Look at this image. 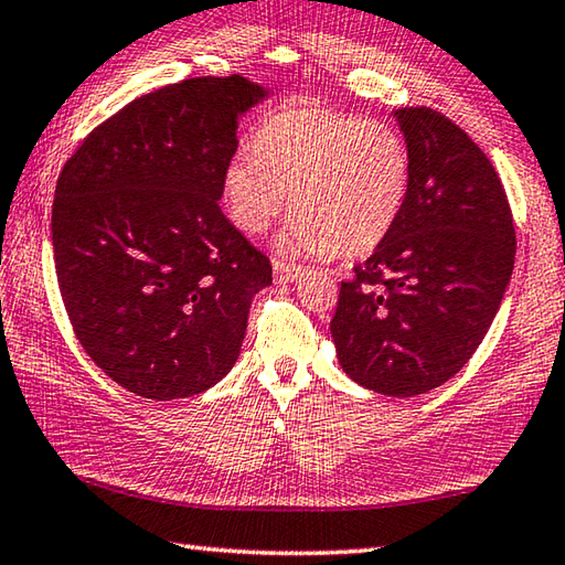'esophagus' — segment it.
<instances>
[{
  "mask_svg": "<svg viewBox=\"0 0 565 565\" xmlns=\"http://www.w3.org/2000/svg\"><path fill=\"white\" fill-rule=\"evenodd\" d=\"M306 269L303 266H296V264H286V262H274V279L279 284H289L296 281Z\"/></svg>",
  "mask_w": 565,
  "mask_h": 565,
  "instance_id": "obj_1",
  "label": "esophagus"
}]
</instances>
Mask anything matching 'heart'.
Masks as SVG:
<instances>
[{"label": "heart", "mask_w": 565, "mask_h": 565, "mask_svg": "<svg viewBox=\"0 0 565 565\" xmlns=\"http://www.w3.org/2000/svg\"><path fill=\"white\" fill-rule=\"evenodd\" d=\"M407 142L381 120L321 106H289L256 132V152L234 156L222 198L242 232L262 234L289 204L281 252L341 259L381 244L407 200Z\"/></svg>", "instance_id": "heart-1"}]
</instances>
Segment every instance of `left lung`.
<instances>
[{
  "mask_svg": "<svg viewBox=\"0 0 565 565\" xmlns=\"http://www.w3.org/2000/svg\"><path fill=\"white\" fill-rule=\"evenodd\" d=\"M413 175L403 212L331 321L338 363L373 393L413 397L465 367L504 299L516 232L491 160L433 108H399Z\"/></svg>",
  "mask_w": 565,
  "mask_h": 565,
  "instance_id": "1",
  "label": "left lung"
}]
</instances>
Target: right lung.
Returning <instances> with one entry per match:
<instances>
[{
	"mask_svg": "<svg viewBox=\"0 0 565 565\" xmlns=\"http://www.w3.org/2000/svg\"><path fill=\"white\" fill-rule=\"evenodd\" d=\"M244 76L162 86L88 132L56 182L51 239L68 321L120 387L192 397L237 363L271 264L220 210Z\"/></svg>",
	"mask_w": 565,
	"mask_h": 565,
	"instance_id": "obj_1",
	"label": "right lung"
}]
</instances>
